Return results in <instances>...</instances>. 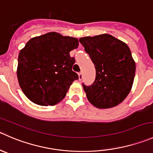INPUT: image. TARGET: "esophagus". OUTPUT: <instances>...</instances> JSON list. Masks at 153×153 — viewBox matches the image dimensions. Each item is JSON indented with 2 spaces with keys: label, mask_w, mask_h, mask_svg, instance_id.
I'll return each instance as SVG.
<instances>
[{
  "label": "esophagus",
  "mask_w": 153,
  "mask_h": 153,
  "mask_svg": "<svg viewBox=\"0 0 153 153\" xmlns=\"http://www.w3.org/2000/svg\"><path fill=\"white\" fill-rule=\"evenodd\" d=\"M82 78H83V73L82 72H79V73H78V79L81 81V80H82Z\"/></svg>",
  "instance_id": "1"
}]
</instances>
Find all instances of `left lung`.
I'll list each match as a JSON object with an SVG mask.
<instances>
[{
	"instance_id": "obj_1",
	"label": "left lung",
	"mask_w": 153,
	"mask_h": 153,
	"mask_svg": "<svg viewBox=\"0 0 153 153\" xmlns=\"http://www.w3.org/2000/svg\"><path fill=\"white\" fill-rule=\"evenodd\" d=\"M79 42L96 68L92 85L83 87L89 102L96 108H114L130 93L135 75V62L128 45L108 33L81 37Z\"/></svg>"
}]
</instances>
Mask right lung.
I'll list each match as a JSON object with an SVG mask.
<instances>
[{
	"mask_svg": "<svg viewBox=\"0 0 153 153\" xmlns=\"http://www.w3.org/2000/svg\"><path fill=\"white\" fill-rule=\"evenodd\" d=\"M78 39L50 32L30 39L20 51L17 78L24 94L33 103L54 105L64 99L71 84L78 79L72 71L75 60L69 52Z\"/></svg>",
	"mask_w": 153,
	"mask_h": 153,
	"instance_id": "add662e5",
	"label": "right lung"
}]
</instances>
